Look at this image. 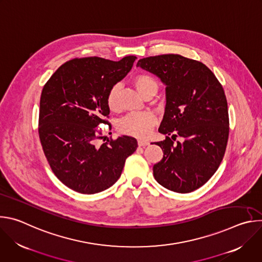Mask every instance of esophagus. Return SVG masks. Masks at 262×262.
<instances>
[{"mask_svg": "<svg viewBox=\"0 0 262 262\" xmlns=\"http://www.w3.org/2000/svg\"><path fill=\"white\" fill-rule=\"evenodd\" d=\"M138 145H139V146H147V145H149V142H148L147 140L139 139V140H138Z\"/></svg>", "mask_w": 262, "mask_h": 262, "instance_id": "1", "label": "esophagus"}]
</instances>
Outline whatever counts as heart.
Masks as SVG:
<instances>
[{"instance_id":"1","label":"heart","mask_w":262,"mask_h":262,"mask_svg":"<svg viewBox=\"0 0 262 262\" xmlns=\"http://www.w3.org/2000/svg\"><path fill=\"white\" fill-rule=\"evenodd\" d=\"M133 83L139 93L143 96L148 92L158 91L159 85L154 77L148 73H139L134 77ZM118 92L119 86L111 87L106 94V104L111 111L118 108ZM157 118L151 112H139L130 113L123 117L118 123V130L123 135H128L137 138H145L150 133L156 124Z\"/></svg>"}]
</instances>
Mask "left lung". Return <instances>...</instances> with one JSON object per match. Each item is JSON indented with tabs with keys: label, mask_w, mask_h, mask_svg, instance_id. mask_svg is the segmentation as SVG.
Returning a JSON list of instances; mask_svg holds the SVG:
<instances>
[{
	"label": "left lung",
	"mask_w": 262,
	"mask_h": 262,
	"mask_svg": "<svg viewBox=\"0 0 262 262\" xmlns=\"http://www.w3.org/2000/svg\"><path fill=\"white\" fill-rule=\"evenodd\" d=\"M137 66L157 74L167 86L159 128L166 139L156 142L164 157L154 166V176L170 191L191 193L209 180L225 155L229 136L225 92L206 65L180 55L143 58ZM176 136L184 142H175Z\"/></svg>",
	"instance_id": "1"
}]
</instances>
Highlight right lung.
<instances>
[{
    "instance_id": "obj_1",
    "label": "right lung",
    "mask_w": 262,
    "mask_h": 262,
    "mask_svg": "<svg viewBox=\"0 0 262 262\" xmlns=\"http://www.w3.org/2000/svg\"><path fill=\"white\" fill-rule=\"evenodd\" d=\"M136 59H72L56 70L42 89L40 143L54 174L73 191L90 195L108 189L120 177L125 160L136 151L137 140L128 136L97 144L103 138L98 126L112 127L106 94L126 76Z\"/></svg>"
}]
</instances>
